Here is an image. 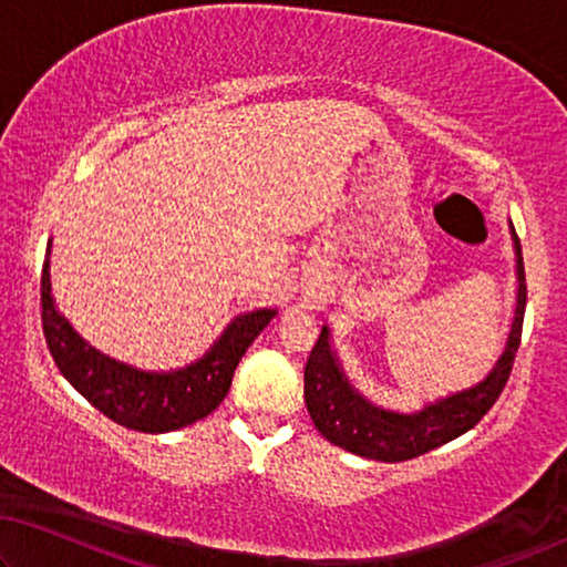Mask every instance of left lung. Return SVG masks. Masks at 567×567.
Wrapping results in <instances>:
<instances>
[{
    "label": "left lung",
    "mask_w": 567,
    "mask_h": 567,
    "mask_svg": "<svg viewBox=\"0 0 567 567\" xmlns=\"http://www.w3.org/2000/svg\"><path fill=\"white\" fill-rule=\"evenodd\" d=\"M509 229L514 257H517V306H514L512 331L506 338L502 357L496 359L484 382L473 384L463 392L447 394L443 400L425 404L417 412H410V415L384 410L353 390L341 364H338L336 351L331 349V333L323 326L306 364V404L318 433L326 441L371 461H410L468 433L494 408L506 379L512 374L527 306L525 261H522L519 236L512 224Z\"/></svg>",
    "instance_id": "left-lung-1"
}]
</instances>
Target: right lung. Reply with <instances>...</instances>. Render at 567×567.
Returning <instances> with one entry per match:
<instances>
[{"mask_svg": "<svg viewBox=\"0 0 567 567\" xmlns=\"http://www.w3.org/2000/svg\"><path fill=\"white\" fill-rule=\"evenodd\" d=\"M40 306L42 333L61 374L109 420L140 433H171L210 415L229 392L236 364L277 316L275 308L244 312L193 364L175 371H142L104 357L58 312L50 292V241L42 261Z\"/></svg>", "mask_w": 567, "mask_h": 567, "instance_id": "add662e5", "label": "right lung"}]
</instances>
